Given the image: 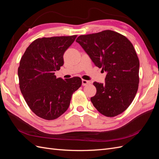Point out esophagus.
<instances>
[{
    "label": "esophagus",
    "mask_w": 159,
    "mask_h": 159,
    "mask_svg": "<svg viewBox=\"0 0 159 159\" xmlns=\"http://www.w3.org/2000/svg\"><path fill=\"white\" fill-rule=\"evenodd\" d=\"M90 84V81H88V80H82V85L85 86V85H87L88 84Z\"/></svg>",
    "instance_id": "34e87169"
}]
</instances>
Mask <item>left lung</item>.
<instances>
[{"label": "left lung", "mask_w": 159, "mask_h": 159, "mask_svg": "<svg viewBox=\"0 0 159 159\" xmlns=\"http://www.w3.org/2000/svg\"><path fill=\"white\" fill-rule=\"evenodd\" d=\"M76 42L96 66L107 72L104 84L93 82V106L106 117L121 114L132 103L139 83V60L131 42L109 30L81 35Z\"/></svg>", "instance_id": "8db88e82"}]
</instances>
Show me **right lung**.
<instances>
[{
    "mask_svg": "<svg viewBox=\"0 0 159 159\" xmlns=\"http://www.w3.org/2000/svg\"><path fill=\"white\" fill-rule=\"evenodd\" d=\"M76 37L38 38L21 57L18 69L21 93L32 112L42 119L54 120L65 113L72 94L81 85L79 77L64 80L55 75Z\"/></svg>",
    "mask_w": 159,
    "mask_h": 159,
    "instance_id": "obj_1",
    "label": "right lung"
}]
</instances>
